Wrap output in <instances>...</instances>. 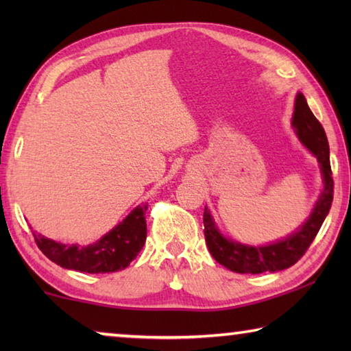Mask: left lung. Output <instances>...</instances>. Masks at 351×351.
Listing matches in <instances>:
<instances>
[{"instance_id": "8db88e82", "label": "left lung", "mask_w": 351, "mask_h": 351, "mask_svg": "<svg viewBox=\"0 0 351 351\" xmlns=\"http://www.w3.org/2000/svg\"><path fill=\"white\" fill-rule=\"evenodd\" d=\"M293 127L299 139L310 148L311 153L317 158L320 170L324 175V190L320 193L310 218L306 219L302 228L289 235L287 240L277 241L268 246H245L237 241H230L218 232L215 224L212 221L210 213L204 210V237L206 245L209 247L212 257L219 265L239 274H260V272H276L287 269L297 263L308 247L316 239L320 226L325 217L328 215L335 193V181H332L331 165H330V147L326 141L324 127L313 114L310 106L306 104L304 94L299 93L294 104Z\"/></svg>"}]
</instances>
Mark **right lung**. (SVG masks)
<instances>
[{"label": "right lung", "instance_id": "1", "mask_svg": "<svg viewBox=\"0 0 351 351\" xmlns=\"http://www.w3.org/2000/svg\"><path fill=\"white\" fill-rule=\"evenodd\" d=\"M145 212L147 204L138 206L121 224H117L97 243L88 246L62 245L34 234L35 243L47 258L60 265L62 268L88 274L116 272L127 268L145 245Z\"/></svg>", "mask_w": 351, "mask_h": 351}]
</instances>
